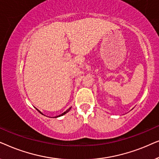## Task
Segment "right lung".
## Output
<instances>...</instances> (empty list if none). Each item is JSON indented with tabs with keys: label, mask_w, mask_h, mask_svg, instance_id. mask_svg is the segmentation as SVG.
I'll return each instance as SVG.
<instances>
[{
	"label": "right lung",
	"mask_w": 159,
	"mask_h": 159,
	"mask_svg": "<svg viewBox=\"0 0 159 159\" xmlns=\"http://www.w3.org/2000/svg\"><path fill=\"white\" fill-rule=\"evenodd\" d=\"M36 109H37V110H38V111H39V112H40L41 114H42V112H41V111H39V110L38 109V108H36ZM70 109H71V108H69V109H67V110L66 111H65V112H64V113H63V114H60V115H59V116H56V117H59V116H63V115L66 114L67 112H69V110H70Z\"/></svg>",
	"instance_id": "add662e5"
}]
</instances>
